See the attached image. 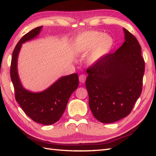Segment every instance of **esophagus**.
<instances>
[{
    "mask_svg": "<svg viewBox=\"0 0 156 156\" xmlns=\"http://www.w3.org/2000/svg\"><path fill=\"white\" fill-rule=\"evenodd\" d=\"M86 80V76L84 74H81L79 76V81L81 83H84V82Z\"/></svg>",
    "mask_w": 156,
    "mask_h": 156,
    "instance_id": "esophagus-1",
    "label": "esophagus"
}]
</instances>
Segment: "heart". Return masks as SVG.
Masks as SVG:
<instances>
[{"label": "heart", "mask_w": 156, "mask_h": 156, "mask_svg": "<svg viewBox=\"0 0 156 156\" xmlns=\"http://www.w3.org/2000/svg\"><path fill=\"white\" fill-rule=\"evenodd\" d=\"M113 41L112 37L97 31H84L76 37L72 51L76 56L87 57V63L94 66L109 54L112 49Z\"/></svg>", "instance_id": "b5f03b06"}]
</instances>
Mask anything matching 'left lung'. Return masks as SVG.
Listing matches in <instances>:
<instances>
[{"instance_id": "left-lung-1", "label": "left lung", "mask_w": 156, "mask_h": 156, "mask_svg": "<svg viewBox=\"0 0 156 156\" xmlns=\"http://www.w3.org/2000/svg\"><path fill=\"white\" fill-rule=\"evenodd\" d=\"M123 31L122 45L87 70L89 106L102 123L127 116L142 92L144 61L141 47L133 34L125 28Z\"/></svg>"}]
</instances>
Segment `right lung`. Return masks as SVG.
<instances>
[{
    "label": "right lung",
    "mask_w": 156,
    "mask_h": 156,
    "mask_svg": "<svg viewBox=\"0 0 156 156\" xmlns=\"http://www.w3.org/2000/svg\"><path fill=\"white\" fill-rule=\"evenodd\" d=\"M43 26L31 30L20 39L13 51L10 76L14 87L16 100L31 119L44 125L60 120L71 95L78 86V73L62 76L44 90L34 92L23 87L18 72V58L23 43L36 38Z\"/></svg>",
    "instance_id": "add662e5"
}]
</instances>
